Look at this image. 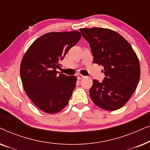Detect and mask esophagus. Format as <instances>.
Returning <instances> with one entry per match:
<instances>
[{
    "instance_id": "34e87169",
    "label": "esophagus",
    "mask_w": 150,
    "mask_h": 150,
    "mask_svg": "<svg viewBox=\"0 0 150 150\" xmlns=\"http://www.w3.org/2000/svg\"><path fill=\"white\" fill-rule=\"evenodd\" d=\"M85 77L84 76H83L82 74H78L77 75V78H78V79H83V78Z\"/></svg>"
}]
</instances>
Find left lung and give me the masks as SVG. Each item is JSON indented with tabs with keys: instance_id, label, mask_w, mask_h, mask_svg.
<instances>
[{
	"instance_id": "1",
	"label": "left lung",
	"mask_w": 150,
	"mask_h": 150,
	"mask_svg": "<svg viewBox=\"0 0 150 150\" xmlns=\"http://www.w3.org/2000/svg\"><path fill=\"white\" fill-rule=\"evenodd\" d=\"M91 47L93 63L104 67L102 83L93 80L90 98L102 109L115 110L130 100L140 79L139 59L126 40L114 30L103 28H81Z\"/></svg>"
}]
</instances>
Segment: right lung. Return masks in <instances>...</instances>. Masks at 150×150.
I'll return each instance as SVG.
<instances>
[{
	"instance_id": "add662e5",
	"label": "right lung",
	"mask_w": 150,
	"mask_h": 150,
	"mask_svg": "<svg viewBox=\"0 0 150 150\" xmlns=\"http://www.w3.org/2000/svg\"><path fill=\"white\" fill-rule=\"evenodd\" d=\"M81 38L79 31L51 32L35 41L20 64V77L26 95L45 112L57 113L67 105L76 87L75 76L59 74L62 61Z\"/></svg>"
}]
</instances>
